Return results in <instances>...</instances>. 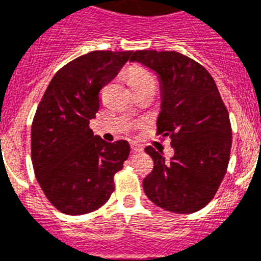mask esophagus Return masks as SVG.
Returning <instances> with one entry per match:
<instances>
[{"label": "esophagus", "instance_id": "34e87169", "mask_svg": "<svg viewBox=\"0 0 261 261\" xmlns=\"http://www.w3.org/2000/svg\"><path fill=\"white\" fill-rule=\"evenodd\" d=\"M131 150H133V153H139V151H143V146L139 143L133 142L131 143Z\"/></svg>", "mask_w": 261, "mask_h": 261}]
</instances>
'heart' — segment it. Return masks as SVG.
<instances>
[{
    "instance_id": "1",
    "label": "heart",
    "mask_w": 261,
    "mask_h": 261,
    "mask_svg": "<svg viewBox=\"0 0 261 261\" xmlns=\"http://www.w3.org/2000/svg\"><path fill=\"white\" fill-rule=\"evenodd\" d=\"M127 83L134 92L146 89V88H154V89L157 88V81H155L154 75L147 69H143L141 66L131 67L130 71L127 73Z\"/></svg>"
}]
</instances>
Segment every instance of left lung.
I'll return each instance as SVG.
<instances>
[{
    "label": "left lung",
    "mask_w": 261,
    "mask_h": 261,
    "mask_svg": "<svg viewBox=\"0 0 261 261\" xmlns=\"http://www.w3.org/2000/svg\"><path fill=\"white\" fill-rule=\"evenodd\" d=\"M130 61L159 73L163 110L157 135L171 139V161L153 146L145 151L154 161L143 178L151 202L176 214H192L214 198L227 171L231 124L214 79L194 59L177 51H135Z\"/></svg>",
    "instance_id": "1"
}]
</instances>
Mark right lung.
Masks as SVG:
<instances>
[{"instance_id": "1", "label": "right lung", "mask_w": 261, "mask_h": 261, "mask_svg": "<svg viewBox=\"0 0 261 261\" xmlns=\"http://www.w3.org/2000/svg\"><path fill=\"white\" fill-rule=\"evenodd\" d=\"M133 51H92L61 67L48 84L31 130L35 176L53 206L83 215L104 206L115 191V173L128 159L127 141L108 143L93 135L89 120L100 92Z\"/></svg>"}]
</instances>
